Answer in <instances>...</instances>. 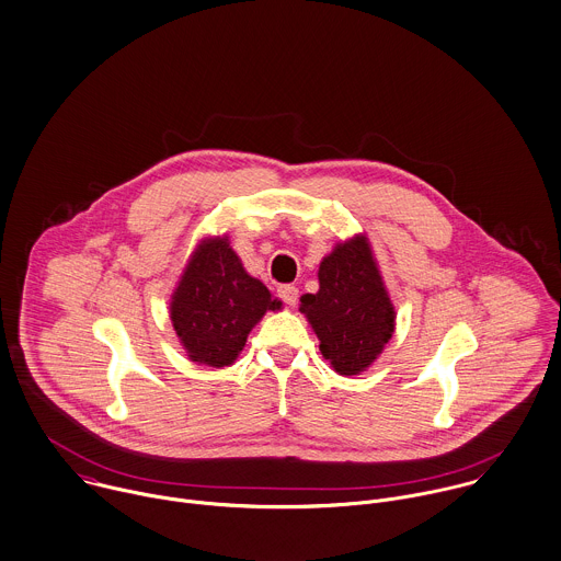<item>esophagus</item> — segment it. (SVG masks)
<instances>
[{
  "label": "esophagus",
  "instance_id": "obj_1",
  "mask_svg": "<svg viewBox=\"0 0 561 561\" xmlns=\"http://www.w3.org/2000/svg\"><path fill=\"white\" fill-rule=\"evenodd\" d=\"M278 296H280V300H283L285 305L294 307V305L298 302V287H296V285H280V287H278Z\"/></svg>",
  "mask_w": 561,
  "mask_h": 561
}]
</instances>
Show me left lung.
Listing matches in <instances>:
<instances>
[{"mask_svg": "<svg viewBox=\"0 0 561 561\" xmlns=\"http://www.w3.org/2000/svg\"><path fill=\"white\" fill-rule=\"evenodd\" d=\"M318 294L300 298L320 353L340 375L366 370L394 331V309L364 237L340 243L318 270Z\"/></svg>", "mask_w": 561, "mask_h": 561, "instance_id": "obj_1", "label": "left lung"}]
</instances>
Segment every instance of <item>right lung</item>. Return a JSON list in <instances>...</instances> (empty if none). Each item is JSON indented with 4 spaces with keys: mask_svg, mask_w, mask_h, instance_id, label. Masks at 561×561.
<instances>
[{
    "mask_svg": "<svg viewBox=\"0 0 561 561\" xmlns=\"http://www.w3.org/2000/svg\"><path fill=\"white\" fill-rule=\"evenodd\" d=\"M267 309H280V300L243 270L221 237L195 250L173 294L171 320L193 362L221 368L237 359Z\"/></svg>",
    "mask_w": 561,
    "mask_h": 561,
    "instance_id": "right-lung-1",
    "label": "right lung"
}]
</instances>
